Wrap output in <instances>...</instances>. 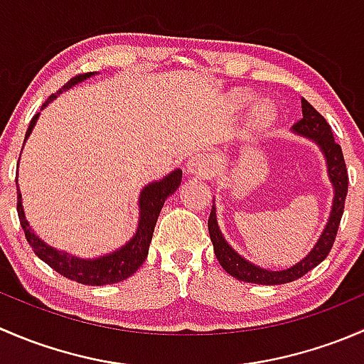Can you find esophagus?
I'll list each match as a JSON object with an SVG mask.
<instances>
[{
    "instance_id": "1",
    "label": "esophagus",
    "mask_w": 364,
    "mask_h": 364,
    "mask_svg": "<svg viewBox=\"0 0 364 364\" xmlns=\"http://www.w3.org/2000/svg\"><path fill=\"white\" fill-rule=\"evenodd\" d=\"M209 161L204 155H196L186 160V174L188 176H200L208 171Z\"/></svg>"
}]
</instances>
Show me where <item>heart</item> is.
I'll list each match as a JSON object with an SVG mask.
<instances>
[{
    "label": "heart",
    "instance_id": "heart-1",
    "mask_svg": "<svg viewBox=\"0 0 364 364\" xmlns=\"http://www.w3.org/2000/svg\"><path fill=\"white\" fill-rule=\"evenodd\" d=\"M274 121V112L271 107H260L253 112L250 123L252 128L257 132H262L266 128H269V124Z\"/></svg>",
    "mask_w": 364,
    "mask_h": 364
}]
</instances>
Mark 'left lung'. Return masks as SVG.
Listing matches in <instances>:
<instances>
[{"mask_svg":"<svg viewBox=\"0 0 364 364\" xmlns=\"http://www.w3.org/2000/svg\"><path fill=\"white\" fill-rule=\"evenodd\" d=\"M301 111L303 117L292 124V134L299 135V137L310 139L321 153L324 155L326 167H328V178L333 186V203L331 211H329V218L326 222L324 229H322L321 236H318L317 243L314 245L306 257L296 262L294 266L287 267V269H264V267L255 266V264L241 257L240 253L234 250L227 240L223 237L222 230L218 227V220H216V205L213 200L211 215H209V237H211L213 248H215V255L218 259L220 266L230 274V277L237 278L241 282H248V284H259V285H280L294 282L306 274L308 271L314 269L315 266L322 262L331 252L333 243H335L336 232H338V225L341 215H343L345 208V197H347L348 188V176L347 167H345L343 153H341L340 144H336L335 137H333L331 127L328 121L321 116L304 98H301Z\"/></svg>","mask_w":364,"mask_h":364,"instance_id":"1","label":"left lung"}]
</instances>
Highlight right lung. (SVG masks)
<instances>
[{
    "instance_id": "right-lung-1",
    "label": "right lung",
    "mask_w": 364,
    "mask_h": 364,
    "mask_svg": "<svg viewBox=\"0 0 364 364\" xmlns=\"http://www.w3.org/2000/svg\"><path fill=\"white\" fill-rule=\"evenodd\" d=\"M97 75L95 72L82 73V75L73 77L72 80H68L63 87H61L58 93L50 95L47 98L46 104L42 105L40 111L47 107L50 102H54L58 98V95H61L63 91H68L70 87L77 86V84L84 82L90 77ZM40 112L35 114L29 123L28 132H26L24 142L28 141V137L31 135L33 128H35L36 121H38ZM183 171L181 168H174L168 174H165L161 179L148 183L144 188L139 193V220H137V229H135L134 236L119 247L117 250L111 253H104V255L91 257V259H82V257L72 255V253L58 250V248L47 245L35 230L29 225L28 218H26L24 205H23V196H21L19 190V179H16L17 185V213H19L21 227L24 230V236L28 240V243L31 245L33 252L38 255V259H42L43 262L49 264L54 271H58L60 274L67 277L68 280L77 282V284L82 285H111V284H119V282L127 280L128 277L135 273L139 267L142 266V262L146 260L149 252V243H151L153 230H155L156 220L164 208V203L167 200V197H171L176 190L181 185Z\"/></svg>"
}]
</instances>
